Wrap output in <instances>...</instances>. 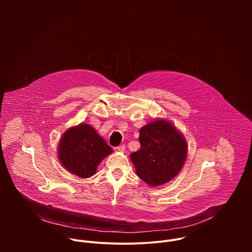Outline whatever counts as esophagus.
<instances>
[{
    "mask_svg": "<svg viewBox=\"0 0 252 252\" xmlns=\"http://www.w3.org/2000/svg\"><path fill=\"white\" fill-rule=\"evenodd\" d=\"M117 150H118L119 152H121V153H124V152H125V150H126V146H125V145L119 146V147L117 148Z\"/></svg>",
    "mask_w": 252,
    "mask_h": 252,
    "instance_id": "34e87169",
    "label": "esophagus"
}]
</instances>
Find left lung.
Listing matches in <instances>:
<instances>
[{
  "mask_svg": "<svg viewBox=\"0 0 252 252\" xmlns=\"http://www.w3.org/2000/svg\"><path fill=\"white\" fill-rule=\"evenodd\" d=\"M140 149L130 155L137 176L151 187L164 185L185 164L188 145L169 122L154 121L139 130Z\"/></svg>",
  "mask_w": 252,
  "mask_h": 252,
  "instance_id": "8db88e82",
  "label": "left lung"
}]
</instances>
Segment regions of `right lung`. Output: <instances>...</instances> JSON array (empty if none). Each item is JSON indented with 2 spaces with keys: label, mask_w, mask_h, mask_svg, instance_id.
Wrapping results in <instances>:
<instances>
[{
  "label": "right lung",
  "mask_w": 252,
  "mask_h": 252,
  "mask_svg": "<svg viewBox=\"0 0 252 252\" xmlns=\"http://www.w3.org/2000/svg\"><path fill=\"white\" fill-rule=\"evenodd\" d=\"M112 153L111 147L87 124L68 128L62 136L58 150L63 166L83 178L94 175L99 162Z\"/></svg>",
  "instance_id": "obj_1"
}]
</instances>
